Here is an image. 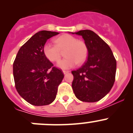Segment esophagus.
<instances>
[{"label":"esophagus","mask_w":133,"mask_h":133,"mask_svg":"<svg viewBox=\"0 0 133 133\" xmlns=\"http://www.w3.org/2000/svg\"><path fill=\"white\" fill-rule=\"evenodd\" d=\"M63 73H64V74H66V73H69V71H68L63 70Z\"/></svg>","instance_id":"1"}]
</instances>
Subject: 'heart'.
<instances>
[{
    "label": "heart",
    "instance_id": "obj_1",
    "mask_svg": "<svg viewBox=\"0 0 133 133\" xmlns=\"http://www.w3.org/2000/svg\"><path fill=\"white\" fill-rule=\"evenodd\" d=\"M55 45L45 43L43 46V53L45 58L51 62H57L61 58L64 51L65 57L60 60L57 65L61 69H69L78 64H82L87 60L88 48L84 41L68 34L63 35L55 40Z\"/></svg>",
    "mask_w": 133,
    "mask_h": 133
}]
</instances>
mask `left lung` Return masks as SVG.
<instances>
[{"label":"left lung","instance_id":"left-lung-1","mask_svg":"<svg viewBox=\"0 0 133 133\" xmlns=\"http://www.w3.org/2000/svg\"><path fill=\"white\" fill-rule=\"evenodd\" d=\"M75 33L82 37L88 48L86 62L72 71V88L78 100L95 102L104 98L115 81L116 61L111 48L95 32L89 29Z\"/></svg>","mask_w":133,"mask_h":133}]
</instances>
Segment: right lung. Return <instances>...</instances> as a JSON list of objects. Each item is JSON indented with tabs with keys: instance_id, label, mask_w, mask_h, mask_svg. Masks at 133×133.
Instances as JSON below:
<instances>
[{
	"instance_id": "add662e5",
	"label": "right lung",
	"mask_w": 133,
	"mask_h": 133,
	"mask_svg": "<svg viewBox=\"0 0 133 133\" xmlns=\"http://www.w3.org/2000/svg\"><path fill=\"white\" fill-rule=\"evenodd\" d=\"M58 32L43 30L35 33L20 48L13 65L17 92L37 106L53 102L64 78L62 70L53 66L43 53V46Z\"/></svg>"
}]
</instances>
